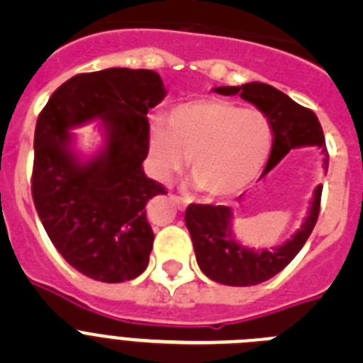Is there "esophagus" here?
Here are the masks:
<instances>
[{"mask_svg":"<svg viewBox=\"0 0 363 363\" xmlns=\"http://www.w3.org/2000/svg\"><path fill=\"white\" fill-rule=\"evenodd\" d=\"M171 200H172V203H174L179 211H184L185 207H187V201H185L184 198L176 196V194H171Z\"/></svg>","mask_w":363,"mask_h":363,"instance_id":"obj_1","label":"esophagus"}]
</instances>
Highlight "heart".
<instances>
[{
  "label": "heart",
  "mask_w": 363,
  "mask_h": 363,
  "mask_svg": "<svg viewBox=\"0 0 363 363\" xmlns=\"http://www.w3.org/2000/svg\"><path fill=\"white\" fill-rule=\"evenodd\" d=\"M272 147L264 112L227 99H194L176 105L167 125L150 123L149 156L154 174L167 179L189 156L192 184L209 198L243 191L259 174Z\"/></svg>",
  "instance_id": "1"
}]
</instances>
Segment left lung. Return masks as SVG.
Listing matches in <instances>:
<instances>
[{"instance_id": "left-lung-1", "label": "left lung", "mask_w": 363, "mask_h": 363, "mask_svg": "<svg viewBox=\"0 0 363 363\" xmlns=\"http://www.w3.org/2000/svg\"><path fill=\"white\" fill-rule=\"evenodd\" d=\"M214 92L223 96L240 94L256 105L267 116L272 129V149L269 162L259 178L271 172L291 149L318 147L323 154V169L329 167L322 125L309 108L301 107L281 91L267 83L251 82L240 86H216ZM242 198V196H240ZM322 185L314 189L309 213L300 229L272 249H249L233 234V209L227 205L191 203L185 211V225L191 233L196 262L201 272L211 280L234 287L258 285L277 277L293 262L313 233L320 214Z\"/></svg>"}]
</instances>
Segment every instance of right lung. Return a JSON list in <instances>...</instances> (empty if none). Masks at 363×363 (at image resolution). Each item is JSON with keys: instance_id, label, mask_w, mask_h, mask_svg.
I'll use <instances>...</instances> for the list:
<instances>
[{"instance_id": "right-lung-1", "label": "right lung", "mask_w": 363, "mask_h": 363, "mask_svg": "<svg viewBox=\"0 0 363 363\" xmlns=\"http://www.w3.org/2000/svg\"><path fill=\"white\" fill-rule=\"evenodd\" d=\"M158 72L105 69L57 86L34 133L32 198L60 255L85 277L107 284L133 280L149 265L154 233L150 198L167 194L147 178V112L165 98ZM100 120L104 145L83 160L72 129Z\"/></svg>"}]
</instances>
